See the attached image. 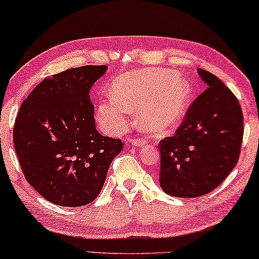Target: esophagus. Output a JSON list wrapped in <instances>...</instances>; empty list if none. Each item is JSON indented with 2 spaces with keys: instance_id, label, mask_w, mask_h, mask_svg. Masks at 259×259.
Listing matches in <instances>:
<instances>
[{
  "instance_id": "1",
  "label": "esophagus",
  "mask_w": 259,
  "mask_h": 259,
  "mask_svg": "<svg viewBox=\"0 0 259 259\" xmlns=\"http://www.w3.org/2000/svg\"><path fill=\"white\" fill-rule=\"evenodd\" d=\"M127 145H129V143H132L133 146H135V147H142V146H145L146 145V141L145 140H142V139H136V140H130V141H127Z\"/></svg>"
}]
</instances>
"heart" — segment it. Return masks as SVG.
<instances>
[{"label":"heart","instance_id":"b5f03b06","mask_svg":"<svg viewBox=\"0 0 259 259\" xmlns=\"http://www.w3.org/2000/svg\"><path fill=\"white\" fill-rule=\"evenodd\" d=\"M191 96V83L173 70L152 68L127 73L114 81L111 96L99 101L97 120L103 132L118 135L136 111L142 129L162 135L181 122Z\"/></svg>","mask_w":259,"mask_h":259}]
</instances>
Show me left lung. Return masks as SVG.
I'll return each instance as SVG.
<instances>
[{"mask_svg":"<svg viewBox=\"0 0 259 259\" xmlns=\"http://www.w3.org/2000/svg\"><path fill=\"white\" fill-rule=\"evenodd\" d=\"M197 71L208 88L189 107L175 136L159 143L160 186L175 197H199L218 188L237 165L243 141L238 99L215 75Z\"/></svg>","mask_w":259,"mask_h":259,"instance_id":"obj_1","label":"left lung"}]
</instances>
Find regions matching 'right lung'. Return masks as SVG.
<instances>
[{"label":"right lung","instance_id":"add662e5","mask_svg":"<svg viewBox=\"0 0 259 259\" xmlns=\"http://www.w3.org/2000/svg\"><path fill=\"white\" fill-rule=\"evenodd\" d=\"M106 65H83L42 80L19 110L14 147L29 184L51 203L81 207L93 202L123 148L96 129L91 88Z\"/></svg>","mask_w":259,"mask_h":259}]
</instances>
